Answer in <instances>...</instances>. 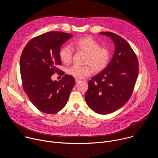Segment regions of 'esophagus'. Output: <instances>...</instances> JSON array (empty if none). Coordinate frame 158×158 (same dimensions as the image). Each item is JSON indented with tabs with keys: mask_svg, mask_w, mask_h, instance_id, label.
Listing matches in <instances>:
<instances>
[{
	"mask_svg": "<svg viewBox=\"0 0 158 158\" xmlns=\"http://www.w3.org/2000/svg\"><path fill=\"white\" fill-rule=\"evenodd\" d=\"M75 81H76V83H77V82H79V81H81V79L76 78V79H75Z\"/></svg>",
	"mask_w": 158,
	"mask_h": 158,
	"instance_id": "esophagus-1",
	"label": "esophagus"
}]
</instances>
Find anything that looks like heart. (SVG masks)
Masks as SVG:
<instances>
[{
    "mask_svg": "<svg viewBox=\"0 0 158 158\" xmlns=\"http://www.w3.org/2000/svg\"><path fill=\"white\" fill-rule=\"evenodd\" d=\"M71 46L77 51L86 53L84 62L88 64L85 65L74 64L67 69V74L76 78L81 79L89 76L93 73L92 67L96 72L101 71L106 68L109 62L110 57L109 50L107 48L100 47L99 42L91 37L79 38L71 43ZM72 48L69 46H65L60 49L59 57L64 64H68L71 62L73 56Z\"/></svg>",
    "mask_w": 158,
    "mask_h": 158,
    "instance_id": "obj_1",
    "label": "heart"
}]
</instances>
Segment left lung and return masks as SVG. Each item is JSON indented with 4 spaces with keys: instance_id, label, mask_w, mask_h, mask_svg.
<instances>
[{
    "instance_id": "left-lung-1",
    "label": "left lung",
    "mask_w": 158,
    "mask_h": 158,
    "mask_svg": "<svg viewBox=\"0 0 158 158\" xmlns=\"http://www.w3.org/2000/svg\"><path fill=\"white\" fill-rule=\"evenodd\" d=\"M99 34L109 37L115 50L108 65L88 82L85 100L96 113L108 114L129 101L138 78L139 64L136 55L123 38L110 32Z\"/></svg>"
}]
</instances>
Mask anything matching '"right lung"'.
<instances>
[{
	"mask_svg": "<svg viewBox=\"0 0 158 158\" xmlns=\"http://www.w3.org/2000/svg\"><path fill=\"white\" fill-rule=\"evenodd\" d=\"M72 37L57 31L45 33L29 41L22 52L20 70L24 90L31 102L44 113L60 111L74 86L72 76L65 74L58 82L51 79L59 71L57 67L61 64L60 47Z\"/></svg>",
	"mask_w": 158,
	"mask_h": 158,
	"instance_id": "right-lung-1",
	"label": "right lung"
}]
</instances>
